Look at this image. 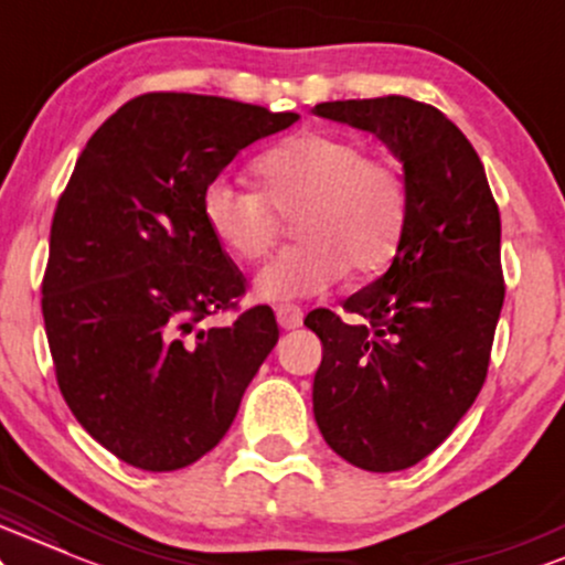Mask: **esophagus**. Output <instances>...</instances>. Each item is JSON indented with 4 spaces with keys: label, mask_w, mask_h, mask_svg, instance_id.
<instances>
[{
    "label": "esophagus",
    "mask_w": 565,
    "mask_h": 565,
    "mask_svg": "<svg viewBox=\"0 0 565 565\" xmlns=\"http://www.w3.org/2000/svg\"><path fill=\"white\" fill-rule=\"evenodd\" d=\"M277 324H280L282 330H296L301 328L303 322V311L298 307H290V303H282V307H277Z\"/></svg>",
    "instance_id": "esophagus-1"
}]
</instances>
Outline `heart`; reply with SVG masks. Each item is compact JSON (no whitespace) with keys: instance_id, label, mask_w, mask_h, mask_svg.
<instances>
[{"instance_id":"heart-1","label":"heart","mask_w":565,"mask_h":565,"mask_svg":"<svg viewBox=\"0 0 565 565\" xmlns=\"http://www.w3.org/2000/svg\"><path fill=\"white\" fill-rule=\"evenodd\" d=\"M258 190L214 179L203 190V218L224 250L258 262L294 216L301 243L258 271L256 296L296 301L330 290L347 267L356 275L394 258L407 224L409 195L402 171L367 156L354 137L303 131L271 145L254 163Z\"/></svg>"}]
</instances>
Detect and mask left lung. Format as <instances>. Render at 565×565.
<instances>
[{
  "mask_svg": "<svg viewBox=\"0 0 565 565\" xmlns=\"http://www.w3.org/2000/svg\"><path fill=\"white\" fill-rule=\"evenodd\" d=\"M315 116L370 131L402 161L409 211L386 275L307 315L322 341L315 420L328 447L373 473L404 470L452 434L483 386L505 301L500 209L468 137L409 97L335 99Z\"/></svg>",
  "mask_w": 565,
  "mask_h": 565,
  "instance_id": "obj_1",
  "label": "left lung"
}]
</instances>
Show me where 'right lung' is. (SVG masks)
Returning a JSON list of instances; mask_svg holds the SVG:
<instances>
[{"label": "right lung", "instance_id": "add662e5", "mask_svg": "<svg viewBox=\"0 0 565 565\" xmlns=\"http://www.w3.org/2000/svg\"><path fill=\"white\" fill-rule=\"evenodd\" d=\"M298 113L150 92L92 135L60 195L42 285L57 386L92 439L139 470L188 468L224 439L280 330L232 324L243 275L203 218V190Z\"/></svg>", "mask_w": 565, "mask_h": 565}]
</instances>
